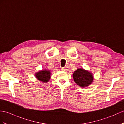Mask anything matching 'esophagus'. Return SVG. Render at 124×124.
Segmentation results:
<instances>
[{
    "label": "esophagus",
    "instance_id": "esophagus-1",
    "mask_svg": "<svg viewBox=\"0 0 124 124\" xmlns=\"http://www.w3.org/2000/svg\"><path fill=\"white\" fill-rule=\"evenodd\" d=\"M61 69L62 71H65L66 70H67V69H66L65 68H61Z\"/></svg>",
    "mask_w": 124,
    "mask_h": 124
}]
</instances>
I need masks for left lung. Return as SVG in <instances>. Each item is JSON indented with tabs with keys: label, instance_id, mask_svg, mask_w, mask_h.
<instances>
[{
	"label": "left lung",
	"instance_id": "8db88e82",
	"mask_svg": "<svg viewBox=\"0 0 124 124\" xmlns=\"http://www.w3.org/2000/svg\"><path fill=\"white\" fill-rule=\"evenodd\" d=\"M73 77L74 82L81 87L89 85L93 79L92 74L83 69H78L74 71Z\"/></svg>",
	"mask_w": 124,
	"mask_h": 124
}]
</instances>
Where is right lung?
<instances>
[{
	"label": "right lung",
	"mask_w": 124,
	"mask_h": 124,
	"mask_svg": "<svg viewBox=\"0 0 124 124\" xmlns=\"http://www.w3.org/2000/svg\"><path fill=\"white\" fill-rule=\"evenodd\" d=\"M51 73L49 71L42 70L36 73V78L43 82H46L49 81L51 77Z\"/></svg>",
	"instance_id": "obj_1"
}]
</instances>
